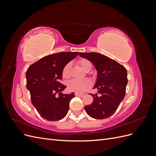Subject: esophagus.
Returning a JSON list of instances; mask_svg holds the SVG:
<instances>
[{
  "instance_id": "esophagus-1",
  "label": "esophagus",
  "mask_w": 156,
  "mask_h": 156,
  "mask_svg": "<svg viewBox=\"0 0 156 156\" xmlns=\"http://www.w3.org/2000/svg\"><path fill=\"white\" fill-rule=\"evenodd\" d=\"M75 96L82 97V96H83L84 94H79V93H75Z\"/></svg>"
}]
</instances>
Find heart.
I'll use <instances>...</instances> for the list:
<instances>
[{"label":"heart","instance_id":"1","mask_svg":"<svg viewBox=\"0 0 156 156\" xmlns=\"http://www.w3.org/2000/svg\"><path fill=\"white\" fill-rule=\"evenodd\" d=\"M78 64L85 71H87L92 68V64L89 60L85 58H82L78 60ZM71 68V63H68L64 66L62 69V77L68 78L69 76V71ZM92 82L88 79H72L68 83V88L69 90L77 93H82L90 88Z\"/></svg>","mask_w":156,"mask_h":156}]
</instances>
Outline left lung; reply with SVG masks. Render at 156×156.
Here are the masks:
<instances>
[{
    "instance_id": "8db88e82",
    "label": "left lung",
    "mask_w": 156,
    "mask_h": 156,
    "mask_svg": "<svg viewBox=\"0 0 156 156\" xmlns=\"http://www.w3.org/2000/svg\"><path fill=\"white\" fill-rule=\"evenodd\" d=\"M79 56L93 63L98 72L94 88L98 94H91L92 103L84 107L87 114L95 119H105L112 115L124 100L127 84V70L124 66L98 53H80Z\"/></svg>"
}]
</instances>
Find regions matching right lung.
I'll return each mask as SVG.
<instances>
[{"mask_svg": "<svg viewBox=\"0 0 156 156\" xmlns=\"http://www.w3.org/2000/svg\"><path fill=\"white\" fill-rule=\"evenodd\" d=\"M78 54L79 52H61L49 55L28 68L27 88L30 91L32 105L43 119L58 121L67 115L75 94H62L66 87L60 81L64 66Z\"/></svg>", "mask_w": 156, "mask_h": 156, "instance_id": "right-lung-1", "label": "right lung"}]
</instances>
